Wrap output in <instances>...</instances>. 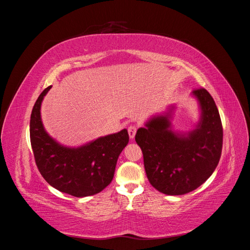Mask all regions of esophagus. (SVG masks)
I'll list each match as a JSON object with an SVG mask.
<instances>
[{
	"label": "esophagus",
	"instance_id": "obj_1",
	"mask_svg": "<svg viewBox=\"0 0 250 250\" xmlns=\"http://www.w3.org/2000/svg\"><path fill=\"white\" fill-rule=\"evenodd\" d=\"M128 133H129V138L133 139L135 137V133H137V127L133 125L128 127Z\"/></svg>",
	"mask_w": 250,
	"mask_h": 250
}]
</instances>
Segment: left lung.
<instances>
[{
  "mask_svg": "<svg viewBox=\"0 0 250 250\" xmlns=\"http://www.w3.org/2000/svg\"><path fill=\"white\" fill-rule=\"evenodd\" d=\"M193 95L201 108L196 129L173 132L167 113L151 119L135 134L150 184L166 195L196 190L213 174L221 156L223 129L213 97L203 87L194 89Z\"/></svg>",
  "mask_w": 250,
  "mask_h": 250,
  "instance_id": "8db88e82",
  "label": "left lung"
}]
</instances>
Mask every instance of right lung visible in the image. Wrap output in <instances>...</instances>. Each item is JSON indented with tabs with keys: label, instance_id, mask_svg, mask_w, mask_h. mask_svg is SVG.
Instances as JSON below:
<instances>
[{
	"label": "right lung",
	"instance_id": "right-lung-1",
	"mask_svg": "<svg viewBox=\"0 0 250 250\" xmlns=\"http://www.w3.org/2000/svg\"><path fill=\"white\" fill-rule=\"evenodd\" d=\"M50 88H44L37 98L30 118V141L37 168L60 192L75 197L99 193L113 178L118 157L129 141L127 129L78 148L59 145L44 130L41 119V105Z\"/></svg>",
	"mask_w": 250,
	"mask_h": 250
}]
</instances>
